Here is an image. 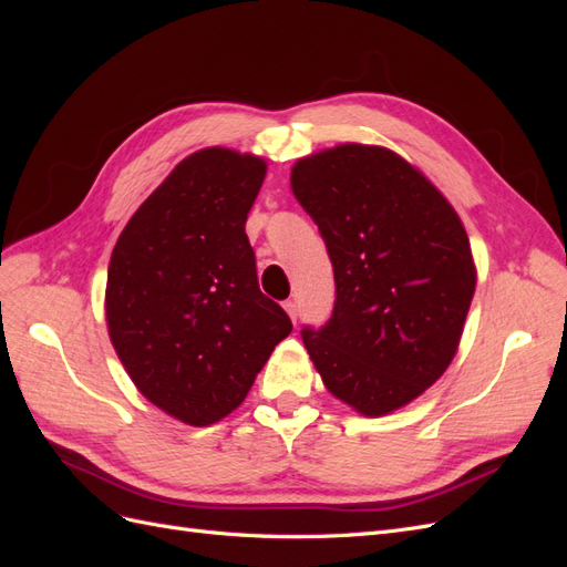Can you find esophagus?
I'll list each match as a JSON object with an SVG mask.
<instances>
[{
    "mask_svg": "<svg viewBox=\"0 0 567 567\" xmlns=\"http://www.w3.org/2000/svg\"><path fill=\"white\" fill-rule=\"evenodd\" d=\"M284 310L288 312V317L293 319V321L298 319V305H296V300H286V302H284Z\"/></svg>",
    "mask_w": 567,
    "mask_h": 567,
    "instance_id": "34e87169",
    "label": "esophagus"
}]
</instances>
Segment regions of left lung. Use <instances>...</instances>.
Listing matches in <instances>:
<instances>
[{
  "label": "left lung",
  "instance_id": "8db88e82",
  "mask_svg": "<svg viewBox=\"0 0 567 567\" xmlns=\"http://www.w3.org/2000/svg\"><path fill=\"white\" fill-rule=\"evenodd\" d=\"M290 188L336 277L331 319L305 326V348L333 398L364 416L390 414L456 354L475 293L468 234L450 200L383 146L300 158Z\"/></svg>",
  "mask_w": 567,
  "mask_h": 567
}]
</instances>
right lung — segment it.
Returning a JSON list of instances; mask_svg holds the SVG:
<instances>
[{"label":"right lung","mask_w":567,"mask_h":567,"mask_svg":"<svg viewBox=\"0 0 567 567\" xmlns=\"http://www.w3.org/2000/svg\"><path fill=\"white\" fill-rule=\"evenodd\" d=\"M267 163L231 148L184 158L132 215L109 262L113 348L144 398L188 425L246 400L293 331L257 284L246 219Z\"/></svg>","instance_id":"right-lung-1"}]
</instances>
